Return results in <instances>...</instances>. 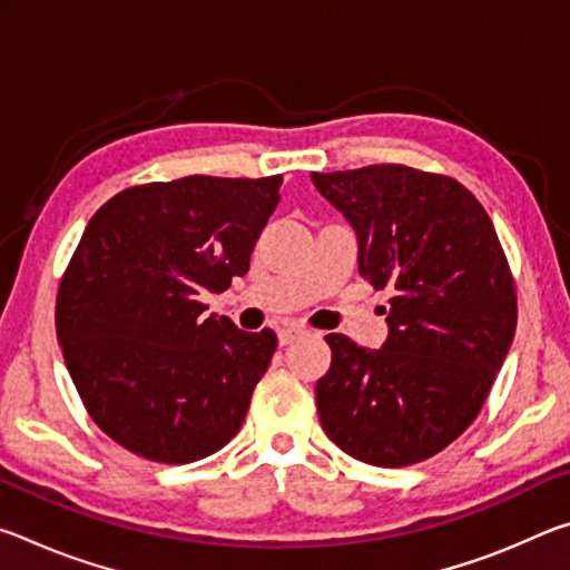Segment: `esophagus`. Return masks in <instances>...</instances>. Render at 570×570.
Wrapping results in <instances>:
<instances>
[{
	"label": "esophagus",
	"mask_w": 570,
	"mask_h": 570,
	"mask_svg": "<svg viewBox=\"0 0 570 570\" xmlns=\"http://www.w3.org/2000/svg\"><path fill=\"white\" fill-rule=\"evenodd\" d=\"M306 334V330L304 326H298V324H292V326H284V330H278V344L282 346H286V344H292V342H296L298 336H304Z\"/></svg>",
	"instance_id": "1"
}]
</instances>
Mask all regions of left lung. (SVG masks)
<instances>
[{"mask_svg": "<svg viewBox=\"0 0 570 570\" xmlns=\"http://www.w3.org/2000/svg\"><path fill=\"white\" fill-rule=\"evenodd\" d=\"M312 180L354 228L360 274L394 292L382 350L326 336L322 428L370 465L428 460L478 417L515 336V286L493 220L458 180L407 166Z\"/></svg>", "mask_w": 570, "mask_h": 570, "instance_id": "left-lung-1", "label": "left lung"}]
</instances>
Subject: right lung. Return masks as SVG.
Segmentation results:
<instances>
[{
  "instance_id": "1",
  "label": "right lung",
  "mask_w": 570,
  "mask_h": 570,
  "mask_svg": "<svg viewBox=\"0 0 570 570\" xmlns=\"http://www.w3.org/2000/svg\"><path fill=\"white\" fill-rule=\"evenodd\" d=\"M282 176L135 186L90 218L57 294L67 372L105 435L183 465L236 435L276 334L240 332L200 296L244 276Z\"/></svg>"
}]
</instances>
